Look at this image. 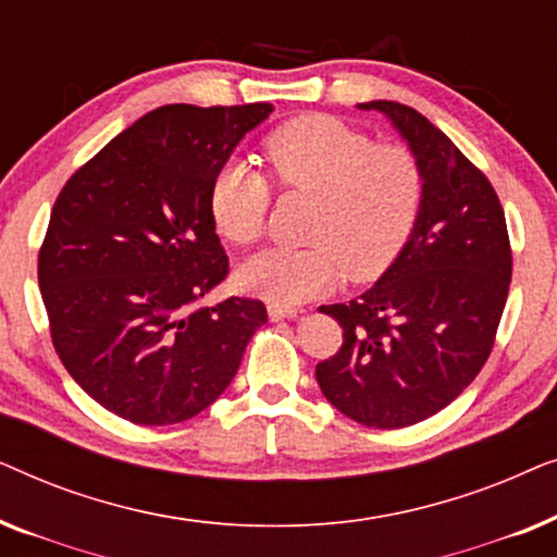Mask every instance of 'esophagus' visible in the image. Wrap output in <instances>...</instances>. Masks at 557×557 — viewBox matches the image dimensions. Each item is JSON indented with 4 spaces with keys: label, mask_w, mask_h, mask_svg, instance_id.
<instances>
[{
    "label": "esophagus",
    "mask_w": 557,
    "mask_h": 557,
    "mask_svg": "<svg viewBox=\"0 0 557 557\" xmlns=\"http://www.w3.org/2000/svg\"><path fill=\"white\" fill-rule=\"evenodd\" d=\"M296 314H299V309L288 307V304H276V301L269 304V317H271V322H278V319H294Z\"/></svg>",
    "instance_id": "esophagus-1"
}]
</instances>
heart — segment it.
<instances>
[{
    "label": "heart",
    "instance_id": "b5f03b06",
    "mask_svg": "<svg viewBox=\"0 0 557 557\" xmlns=\"http://www.w3.org/2000/svg\"><path fill=\"white\" fill-rule=\"evenodd\" d=\"M263 157L281 193L314 195L311 246H273L248 258L238 271L246 292L299 304L326 292L339 271L349 281L375 278L406 248L425 193L408 147L375 144L345 121L309 113L265 136ZM271 200L265 172L227 157L210 185L212 225L233 246H250L261 238Z\"/></svg>",
    "mask_w": 557,
    "mask_h": 557
}]
</instances>
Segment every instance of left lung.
Instances as JSON below:
<instances>
[{"label":"left lung","mask_w":557,"mask_h":557,"mask_svg":"<svg viewBox=\"0 0 557 557\" xmlns=\"http://www.w3.org/2000/svg\"><path fill=\"white\" fill-rule=\"evenodd\" d=\"M403 134L425 193L406 248L372 288L319 307L342 347L317 364L324 398L370 429H406L446 408L479 375L512 281L505 210L484 172L423 113L395 101L360 103Z\"/></svg>","instance_id":"obj_1"}]
</instances>
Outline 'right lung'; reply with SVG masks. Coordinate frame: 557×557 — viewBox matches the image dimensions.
I'll list each match as a JSON object with an SVG mask.
<instances>
[{
    "mask_svg": "<svg viewBox=\"0 0 557 557\" xmlns=\"http://www.w3.org/2000/svg\"><path fill=\"white\" fill-rule=\"evenodd\" d=\"M271 103L149 111L60 189L37 256L52 347L106 410L139 425L212 406L265 324L258 299L202 307L231 273L210 185Z\"/></svg>",
    "mask_w": 557,
    "mask_h": 557,
    "instance_id": "add662e5",
    "label": "right lung"
}]
</instances>
